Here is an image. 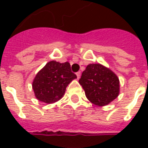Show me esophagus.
Listing matches in <instances>:
<instances>
[{
    "label": "esophagus",
    "instance_id": "esophagus-1",
    "mask_svg": "<svg viewBox=\"0 0 148 148\" xmlns=\"http://www.w3.org/2000/svg\"><path fill=\"white\" fill-rule=\"evenodd\" d=\"M76 75H77V78L79 79V78H80V77H81V72H80V71H78L77 74H76Z\"/></svg>",
    "mask_w": 148,
    "mask_h": 148
}]
</instances>
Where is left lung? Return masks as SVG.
<instances>
[{
	"mask_svg": "<svg viewBox=\"0 0 148 148\" xmlns=\"http://www.w3.org/2000/svg\"><path fill=\"white\" fill-rule=\"evenodd\" d=\"M79 83L87 99L97 106H108L120 94L117 75L101 63H90L82 72Z\"/></svg>",
	"mask_w": 148,
	"mask_h": 148,
	"instance_id": "left-lung-1",
	"label": "left lung"
}]
</instances>
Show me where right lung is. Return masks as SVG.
Masks as SVG:
<instances>
[{
	"label": "right lung",
	"mask_w": 148,
	"mask_h": 148,
	"mask_svg": "<svg viewBox=\"0 0 148 148\" xmlns=\"http://www.w3.org/2000/svg\"><path fill=\"white\" fill-rule=\"evenodd\" d=\"M76 78L68 62H48L34 77L32 86L35 97L46 104L56 102L64 96L68 85Z\"/></svg>",
	"instance_id": "obj_1"
}]
</instances>
